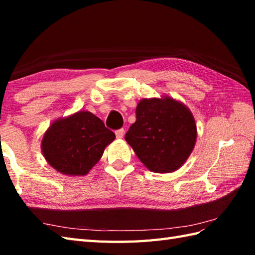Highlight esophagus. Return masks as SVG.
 <instances>
[{
    "label": "esophagus",
    "instance_id": "esophagus-1",
    "mask_svg": "<svg viewBox=\"0 0 255 255\" xmlns=\"http://www.w3.org/2000/svg\"><path fill=\"white\" fill-rule=\"evenodd\" d=\"M115 134H116V138L122 139L124 137V134H125V130H124V129H118V130L115 131Z\"/></svg>",
    "mask_w": 255,
    "mask_h": 255
}]
</instances>
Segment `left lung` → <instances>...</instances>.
Segmentation results:
<instances>
[{"label": "left lung", "mask_w": 255, "mask_h": 255, "mask_svg": "<svg viewBox=\"0 0 255 255\" xmlns=\"http://www.w3.org/2000/svg\"><path fill=\"white\" fill-rule=\"evenodd\" d=\"M137 121L125 139L138 159L154 173H170L185 163L196 143L197 128L191 110L171 96L142 99Z\"/></svg>", "instance_id": "left-lung-1"}]
</instances>
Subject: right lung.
Instances as JSON below:
<instances>
[{"label": "right lung", "mask_w": 255, "mask_h": 255, "mask_svg": "<svg viewBox=\"0 0 255 255\" xmlns=\"http://www.w3.org/2000/svg\"><path fill=\"white\" fill-rule=\"evenodd\" d=\"M115 133L88 111L58 118L44 133L41 152L51 167L64 175L83 176L102 158Z\"/></svg>", "instance_id": "add662e5"}]
</instances>
